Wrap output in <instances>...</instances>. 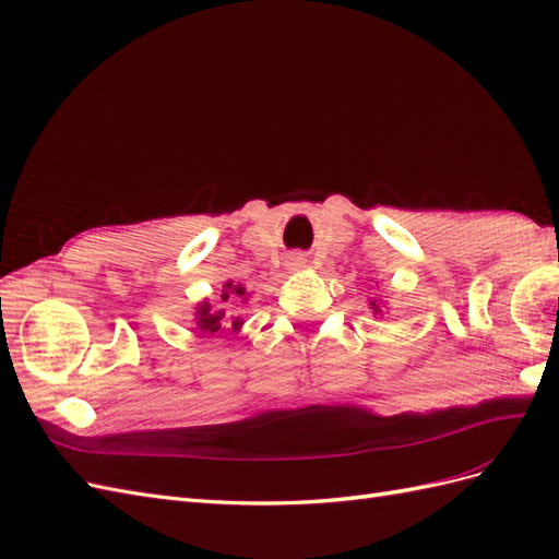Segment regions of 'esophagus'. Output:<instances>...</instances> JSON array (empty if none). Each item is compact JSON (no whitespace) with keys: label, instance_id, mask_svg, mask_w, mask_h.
Here are the masks:
<instances>
[{"label":"esophagus","instance_id":"1","mask_svg":"<svg viewBox=\"0 0 559 559\" xmlns=\"http://www.w3.org/2000/svg\"><path fill=\"white\" fill-rule=\"evenodd\" d=\"M289 265L292 267H304L306 265V255L304 253H292L289 255Z\"/></svg>","mask_w":559,"mask_h":559}]
</instances>
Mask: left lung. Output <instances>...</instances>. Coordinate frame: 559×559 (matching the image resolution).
<instances>
[{
    "label": "left lung",
    "instance_id": "obj_1",
    "mask_svg": "<svg viewBox=\"0 0 559 559\" xmlns=\"http://www.w3.org/2000/svg\"><path fill=\"white\" fill-rule=\"evenodd\" d=\"M369 306H371L373 314H381V304H379V298H373V300H369Z\"/></svg>",
    "mask_w": 559,
    "mask_h": 559
}]
</instances>
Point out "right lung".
Masks as SVG:
<instances>
[{
	"mask_svg": "<svg viewBox=\"0 0 559 559\" xmlns=\"http://www.w3.org/2000/svg\"><path fill=\"white\" fill-rule=\"evenodd\" d=\"M247 292L245 286L228 282L223 286L221 294V304H230L235 298H245ZM247 300V298H245ZM194 320H198V329L206 336H223V334H237L242 329L245 320L239 314H228L223 306H211L209 300H202L198 306V312H194Z\"/></svg>",
	"mask_w": 559,
	"mask_h": 559,
	"instance_id": "1",
	"label": "right lung"
}]
</instances>
